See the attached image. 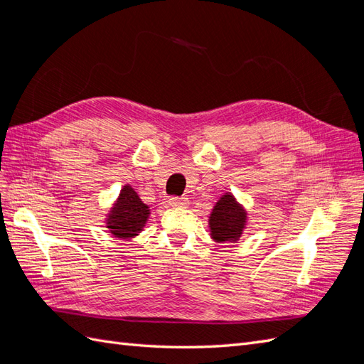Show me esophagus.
Returning a JSON list of instances; mask_svg holds the SVG:
<instances>
[{"label": "esophagus", "instance_id": "esophagus-1", "mask_svg": "<svg viewBox=\"0 0 364 364\" xmlns=\"http://www.w3.org/2000/svg\"><path fill=\"white\" fill-rule=\"evenodd\" d=\"M168 203H170L171 206H179V208H183V206H186V205L190 203V200H188V197L182 196V197H171V199L168 200Z\"/></svg>", "mask_w": 364, "mask_h": 364}]
</instances>
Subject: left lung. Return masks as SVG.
I'll use <instances>...</instances> for the list:
<instances>
[{"mask_svg": "<svg viewBox=\"0 0 364 364\" xmlns=\"http://www.w3.org/2000/svg\"><path fill=\"white\" fill-rule=\"evenodd\" d=\"M247 214L235 197L226 193L220 197L215 203L211 217H209V228H211V237L217 243L225 241H237L246 226Z\"/></svg>", "mask_w": 364, "mask_h": 364, "instance_id": "8db88e82", "label": "left lung"}]
</instances>
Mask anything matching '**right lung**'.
I'll list each match as a JSON object with an SVG mask.
<instances>
[{"mask_svg": "<svg viewBox=\"0 0 364 364\" xmlns=\"http://www.w3.org/2000/svg\"><path fill=\"white\" fill-rule=\"evenodd\" d=\"M149 214V206L141 202L139 196L130 185H126L107 214L106 228L117 238H132L144 228Z\"/></svg>", "mask_w": 364, "mask_h": 364, "instance_id": "obj_1", "label": "right lung"}]
</instances>
